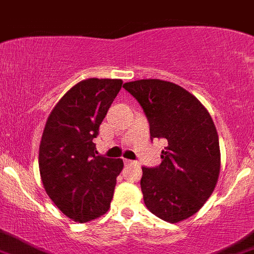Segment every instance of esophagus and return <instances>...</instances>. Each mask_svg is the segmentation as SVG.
I'll return each instance as SVG.
<instances>
[{"label":"esophagus","instance_id":"obj_1","mask_svg":"<svg viewBox=\"0 0 254 254\" xmlns=\"http://www.w3.org/2000/svg\"><path fill=\"white\" fill-rule=\"evenodd\" d=\"M125 164H126V165H132V164H135V161L128 160V159H125Z\"/></svg>","mask_w":254,"mask_h":254}]
</instances>
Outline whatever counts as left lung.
<instances>
[{
  "label": "left lung",
  "instance_id": "left-lung-1",
  "mask_svg": "<svg viewBox=\"0 0 254 254\" xmlns=\"http://www.w3.org/2000/svg\"><path fill=\"white\" fill-rule=\"evenodd\" d=\"M124 88L143 108L151 139L167 140L160 165L142 167L146 208L167 223L185 220L204 205L218 182L215 125L200 101L175 83L140 79L125 83Z\"/></svg>",
  "mask_w": 254,
  "mask_h": 254
}]
</instances>
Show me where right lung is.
I'll use <instances>...</instances> for the list:
<instances>
[{
  "instance_id": "add662e5",
  "label": "right lung",
  "mask_w": 254,
  "mask_h": 254,
  "mask_svg": "<svg viewBox=\"0 0 254 254\" xmlns=\"http://www.w3.org/2000/svg\"><path fill=\"white\" fill-rule=\"evenodd\" d=\"M121 79L89 78L60 99L44 128L39 169L44 188L57 208L75 223L100 218L109 210L122 159L96 155L94 138Z\"/></svg>"
}]
</instances>
